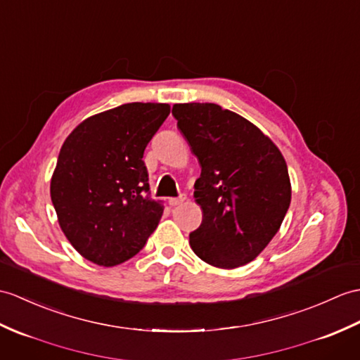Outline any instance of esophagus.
I'll use <instances>...</instances> for the list:
<instances>
[{
	"mask_svg": "<svg viewBox=\"0 0 360 360\" xmlns=\"http://www.w3.org/2000/svg\"><path fill=\"white\" fill-rule=\"evenodd\" d=\"M186 199H187L186 195H181L179 198H170V199H169V204H170L172 207H176V205H181V204L186 202Z\"/></svg>",
	"mask_w": 360,
	"mask_h": 360,
	"instance_id": "34e87169",
	"label": "esophagus"
}]
</instances>
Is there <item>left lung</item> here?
Listing matches in <instances>:
<instances>
[{
    "instance_id": "left-lung-1",
    "label": "left lung",
    "mask_w": 360,
    "mask_h": 360,
    "mask_svg": "<svg viewBox=\"0 0 360 360\" xmlns=\"http://www.w3.org/2000/svg\"><path fill=\"white\" fill-rule=\"evenodd\" d=\"M178 129L198 158L202 210L190 247L204 262L238 269L270 244L290 207L287 162L253 122L213 103L174 104Z\"/></svg>"
}]
</instances>
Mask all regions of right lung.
Returning a JSON list of instances; mask_svg holds the SVG:
<instances>
[{"mask_svg": "<svg viewBox=\"0 0 360 360\" xmlns=\"http://www.w3.org/2000/svg\"><path fill=\"white\" fill-rule=\"evenodd\" d=\"M169 104L129 103L89 116L65 138L50 198L65 238L87 261L115 266L146 245L164 212L142 161Z\"/></svg>", "mask_w": 360, "mask_h": 360, "instance_id": "add662e5", "label": "right lung"}]
</instances>
